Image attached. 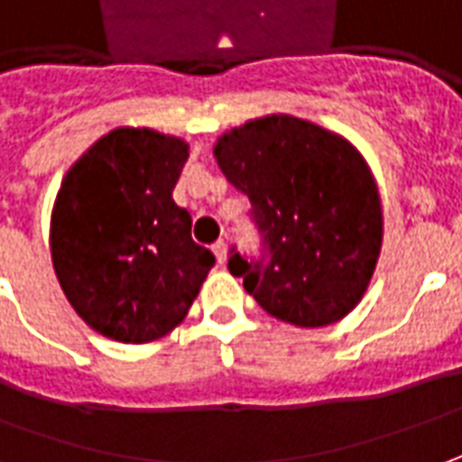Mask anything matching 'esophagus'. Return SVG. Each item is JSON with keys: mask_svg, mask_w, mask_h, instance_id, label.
Returning <instances> with one entry per match:
<instances>
[{"mask_svg": "<svg viewBox=\"0 0 462 462\" xmlns=\"http://www.w3.org/2000/svg\"><path fill=\"white\" fill-rule=\"evenodd\" d=\"M212 253H215V257H217L219 265H225V263H227V243H225V240H219V243L212 247Z\"/></svg>", "mask_w": 462, "mask_h": 462, "instance_id": "obj_1", "label": "esophagus"}]
</instances>
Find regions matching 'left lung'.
<instances>
[{
  "label": "left lung",
  "mask_w": 462,
  "mask_h": 462,
  "mask_svg": "<svg viewBox=\"0 0 462 462\" xmlns=\"http://www.w3.org/2000/svg\"><path fill=\"white\" fill-rule=\"evenodd\" d=\"M222 174L247 194L268 263L232 253V275L271 316L300 328L359 306L382 250V202L356 146L323 125L271 113L225 131Z\"/></svg>",
  "instance_id": "obj_1"
}]
</instances>
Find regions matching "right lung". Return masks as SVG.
<instances>
[{"label":"right lung","mask_w":462,"mask_h":462,"mask_svg":"<svg viewBox=\"0 0 462 462\" xmlns=\"http://www.w3.org/2000/svg\"><path fill=\"white\" fill-rule=\"evenodd\" d=\"M187 159L184 139L121 125L62 177L52 268L75 313L113 341L149 344L174 331L215 265L171 199Z\"/></svg>","instance_id":"obj_1"}]
</instances>
